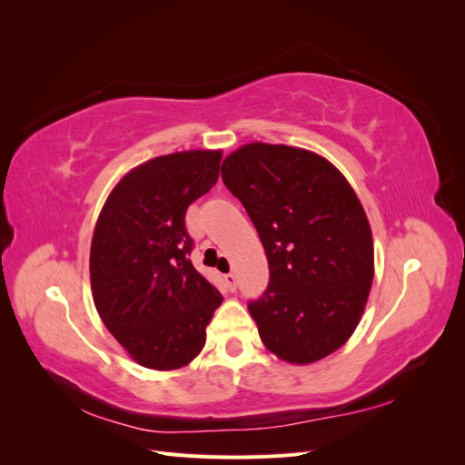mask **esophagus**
I'll list each match as a JSON object with an SVG mask.
<instances>
[{
	"label": "esophagus",
	"instance_id": "34e87169",
	"mask_svg": "<svg viewBox=\"0 0 465 465\" xmlns=\"http://www.w3.org/2000/svg\"><path fill=\"white\" fill-rule=\"evenodd\" d=\"M224 281H227L229 287H231L232 291L236 289V275H234V273H227V275H224Z\"/></svg>",
	"mask_w": 465,
	"mask_h": 465
}]
</instances>
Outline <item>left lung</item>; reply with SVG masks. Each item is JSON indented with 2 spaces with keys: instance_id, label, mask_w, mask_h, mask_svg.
Segmentation results:
<instances>
[{
  "instance_id": "1",
  "label": "left lung",
  "mask_w": 465,
  "mask_h": 465,
  "mask_svg": "<svg viewBox=\"0 0 465 465\" xmlns=\"http://www.w3.org/2000/svg\"><path fill=\"white\" fill-rule=\"evenodd\" d=\"M221 176L260 234L270 285L248 304L263 345L312 364L357 330L374 279L372 231L353 186L322 154L246 143Z\"/></svg>"
}]
</instances>
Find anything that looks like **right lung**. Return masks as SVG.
<instances>
[{
    "label": "right lung",
    "mask_w": 465,
    "mask_h": 465,
    "mask_svg": "<svg viewBox=\"0 0 465 465\" xmlns=\"http://www.w3.org/2000/svg\"><path fill=\"white\" fill-rule=\"evenodd\" d=\"M221 149L161 154L112 188L91 241V291L137 364L176 371L202 353L223 294L192 265L184 215L219 178Z\"/></svg>",
    "instance_id": "1"
}]
</instances>
